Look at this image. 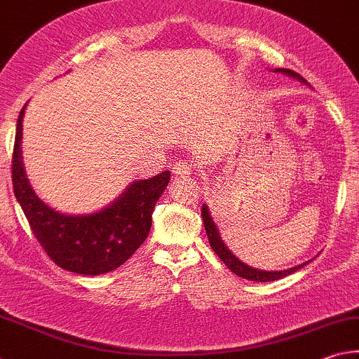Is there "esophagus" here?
I'll return each instance as SVG.
<instances>
[{
	"label": "esophagus",
	"mask_w": 359,
	"mask_h": 359,
	"mask_svg": "<svg viewBox=\"0 0 359 359\" xmlns=\"http://www.w3.org/2000/svg\"><path fill=\"white\" fill-rule=\"evenodd\" d=\"M191 172H192V164L187 161H178L177 164L173 165V173L177 175V177H187Z\"/></svg>",
	"instance_id": "esophagus-1"
}]
</instances>
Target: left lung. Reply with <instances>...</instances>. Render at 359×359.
<instances>
[{
    "mask_svg": "<svg viewBox=\"0 0 359 359\" xmlns=\"http://www.w3.org/2000/svg\"><path fill=\"white\" fill-rule=\"evenodd\" d=\"M275 72H281V73L289 74V76L300 78L295 72L287 70V69H276ZM302 81H305V79H302ZM201 217H203V223H205L208 239H209V243H211V248L214 250V253L219 256V258L223 261V264H225V266L229 270H231L233 273L241 276V278H245V280H250V281H259V283L275 281V280L285 278V276L297 272V270L302 269L303 266H306V264H308V262L300 264V266H295V267L289 269V270H281V272H266V270H258V269L250 267V266H247V264H243L238 258H236V256L225 247V243L222 242L220 234L217 231V226L214 225V222L211 219V214H209L206 205H203V208H201Z\"/></svg>",
    "mask_w": 359,
    "mask_h": 359,
    "instance_id": "left-lung-1",
    "label": "left lung"
}]
</instances>
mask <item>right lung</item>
Instances as JSON below:
<instances>
[{
  "instance_id": "obj_1",
  "label": "right lung",
  "mask_w": 359,
  "mask_h": 359,
  "mask_svg": "<svg viewBox=\"0 0 359 359\" xmlns=\"http://www.w3.org/2000/svg\"><path fill=\"white\" fill-rule=\"evenodd\" d=\"M23 112L25 107L17 120L12 184L36 239L50 259L69 272L101 275L120 267L150 233L153 208L170 181V172L133 182L116 203L100 212L60 214L34 194L26 178L20 148Z\"/></svg>"
}]
</instances>
